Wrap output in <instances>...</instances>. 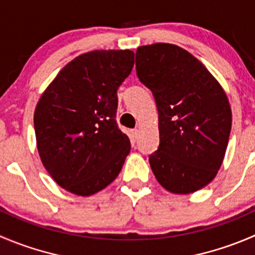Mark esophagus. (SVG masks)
Listing matches in <instances>:
<instances>
[{"label": "esophagus", "instance_id": "obj_1", "mask_svg": "<svg viewBox=\"0 0 255 255\" xmlns=\"http://www.w3.org/2000/svg\"><path fill=\"white\" fill-rule=\"evenodd\" d=\"M130 135H132V139L135 140L138 138V135H139V130H138V129H132V132H130Z\"/></svg>", "mask_w": 255, "mask_h": 255}]
</instances>
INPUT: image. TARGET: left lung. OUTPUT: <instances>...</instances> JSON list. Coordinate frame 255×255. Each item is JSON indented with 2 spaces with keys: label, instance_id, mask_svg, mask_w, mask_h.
Wrapping results in <instances>:
<instances>
[{
  "label": "left lung",
  "instance_id": "1",
  "mask_svg": "<svg viewBox=\"0 0 255 255\" xmlns=\"http://www.w3.org/2000/svg\"><path fill=\"white\" fill-rule=\"evenodd\" d=\"M135 71L158 111L159 145L149 164L163 188L193 193L221 168L232 128L228 98L203 63L180 47H138Z\"/></svg>",
  "mask_w": 255,
  "mask_h": 255
}]
</instances>
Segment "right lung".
Segmentation results:
<instances>
[{
  "mask_svg": "<svg viewBox=\"0 0 255 255\" xmlns=\"http://www.w3.org/2000/svg\"><path fill=\"white\" fill-rule=\"evenodd\" d=\"M134 53L92 51L59 71L34 111L39 157L59 187L92 196L120 174L130 152L118 128L117 91L130 75Z\"/></svg>",
  "mask_w": 255,
  "mask_h": 255,
  "instance_id": "obj_1",
  "label": "right lung"
}]
</instances>
